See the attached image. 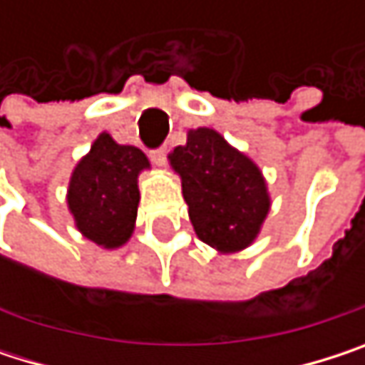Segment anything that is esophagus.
Returning <instances> with one entry per match:
<instances>
[{"label": "esophagus", "instance_id": "1", "mask_svg": "<svg viewBox=\"0 0 365 365\" xmlns=\"http://www.w3.org/2000/svg\"><path fill=\"white\" fill-rule=\"evenodd\" d=\"M150 158H152V163H154V165H158V167H165V165H167V148L163 145V148H156V150H152Z\"/></svg>", "mask_w": 365, "mask_h": 365}]
</instances>
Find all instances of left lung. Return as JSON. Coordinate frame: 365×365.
<instances>
[{
	"label": "left lung",
	"mask_w": 365,
	"mask_h": 365,
	"mask_svg": "<svg viewBox=\"0 0 365 365\" xmlns=\"http://www.w3.org/2000/svg\"><path fill=\"white\" fill-rule=\"evenodd\" d=\"M198 239L220 252H239L259 232L270 200L254 163L211 128L187 133L171 154Z\"/></svg>",
	"instance_id": "1"
}]
</instances>
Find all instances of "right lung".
Here are the masks:
<instances>
[{
    "instance_id": "right-lung-1",
    "label": "right lung",
    "mask_w": 365,
    "mask_h": 365,
    "mask_svg": "<svg viewBox=\"0 0 365 365\" xmlns=\"http://www.w3.org/2000/svg\"><path fill=\"white\" fill-rule=\"evenodd\" d=\"M150 167L145 154L133 145H118L108 133L99 135L91 154L76 167L67 205L78 230L108 250L130 239L137 217V175Z\"/></svg>"
}]
</instances>
